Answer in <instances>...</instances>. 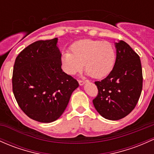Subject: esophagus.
Instances as JSON below:
<instances>
[{
  "instance_id": "1",
  "label": "esophagus",
  "mask_w": 154,
  "mask_h": 154,
  "mask_svg": "<svg viewBox=\"0 0 154 154\" xmlns=\"http://www.w3.org/2000/svg\"><path fill=\"white\" fill-rule=\"evenodd\" d=\"M85 81L81 80H79V84H80V85H84V83H85Z\"/></svg>"
}]
</instances>
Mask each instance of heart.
<instances>
[{"mask_svg":"<svg viewBox=\"0 0 154 154\" xmlns=\"http://www.w3.org/2000/svg\"><path fill=\"white\" fill-rule=\"evenodd\" d=\"M70 50L61 56L62 63L69 74L80 72L85 64L88 74L102 79L109 75L116 65V51L110 42L82 39L72 44Z\"/></svg>","mask_w":154,"mask_h":154,"instance_id":"1","label":"heart"}]
</instances>
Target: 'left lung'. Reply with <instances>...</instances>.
Here are the masks:
<instances>
[{"mask_svg": "<svg viewBox=\"0 0 154 154\" xmlns=\"http://www.w3.org/2000/svg\"><path fill=\"white\" fill-rule=\"evenodd\" d=\"M116 63L106 78L96 81L98 94L94 107L104 118L117 121L126 117L137 104L143 88L140 56L126 42L116 44Z\"/></svg>", "mask_w": 154, "mask_h": 154, "instance_id": "left-lung-1", "label": "left lung"}]
</instances>
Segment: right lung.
I'll return each instance as SVG.
<instances>
[{
  "label": "right lung",
  "instance_id": "add662e5",
  "mask_svg": "<svg viewBox=\"0 0 154 154\" xmlns=\"http://www.w3.org/2000/svg\"><path fill=\"white\" fill-rule=\"evenodd\" d=\"M57 42V38L33 42L14 62V97L25 114L38 122H53L60 118L79 86L77 80L62 70Z\"/></svg>",
  "mask_w": 154,
  "mask_h": 154
}]
</instances>
